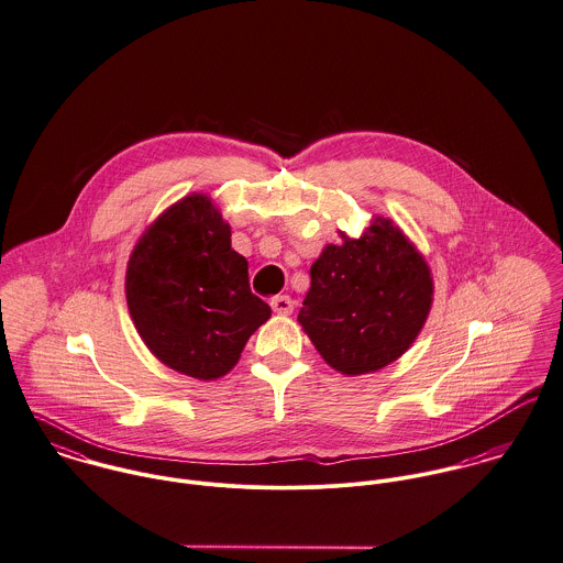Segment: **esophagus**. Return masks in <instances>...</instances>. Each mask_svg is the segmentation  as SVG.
Here are the masks:
<instances>
[{
  "instance_id": "34e87169",
  "label": "esophagus",
  "mask_w": 563,
  "mask_h": 563,
  "mask_svg": "<svg viewBox=\"0 0 563 563\" xmlns=\"http://www.w3.org/2000/svg\"><path fill=\"white\" fill-rule=\"evenodd\" d=\"M269 307L276 314H289L294 311V300L289 296H276V298H272Z\"/></svg>"
}]
</instances>
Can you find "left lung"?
<instances>
[{
	"label": "left lung",
	"mask_w": 563,
	"mask_h": 563,
	"mask_svg": "<svg viewBox=\"0 0 563 563\" xmlns=\"http://www.w3.org/2000/svg\"><path fill=\"white\" fill-rule=\"evenodd\" d=\"M434 302L426 256L388 218L374 216L361 238L341 231L311 265L298 321L339 374H374L417 341Z\"/></svg>",
	"instance_id": "8db88e82"
}]
</instances>
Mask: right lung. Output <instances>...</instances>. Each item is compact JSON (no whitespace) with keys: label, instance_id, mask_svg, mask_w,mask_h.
<instances>
[{"label":"right lung","instance_id":"obj_1","mask_svg":"<svg viewBox=\"0 0 563 563\" xmlns=\"http://www.w3.org/2000/svg\"><path fill=\"white\" fill-rule=\"evenodd\" d=\"M125 294L133 325L166 367L196 379L229 374L272 309L231 249V227L207 194L159 213L135 242Z\"/></svg>","mask_w":563,"mask_h":563}]
</instances>
